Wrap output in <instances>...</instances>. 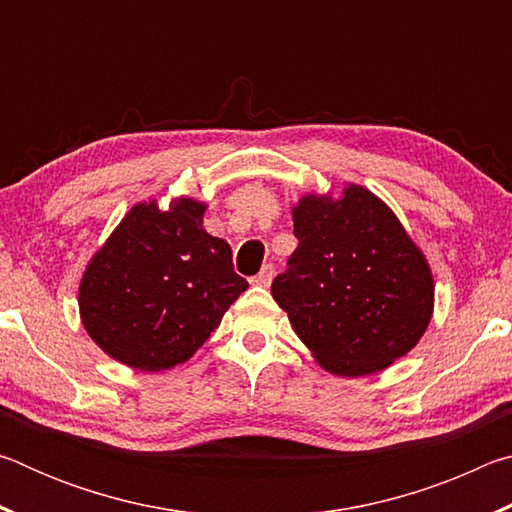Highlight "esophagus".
I'll return each mask as SVG.
<instances>
[{
	"instance_id": "esophagus-1",
	"label": "esophagus",
	"mask_w": 512,
	"mask_h": 512,
	"mask_svg": "<svg viewBox=\"0 0 512 512\" xmlns=\"http://www.w3.org/2000/svg\"><path fill=\"white\" fill-rule=\"evenodd\" d=\"M273 275H275V268H273L271 264H264V266H262V271H259V273H257L250 282L257 284V287H271Z\"/></svg>"
}]
</instances>
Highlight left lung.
<instances>
[{"instance_id": "8db88e82", "label": "left lung", "mask_w": 512, "mask_h": 512, "mask_svg": "<svg viewBox=\"0 0 512 512\" xmlns=\"http://www.w3.org/2000/svg\"><path fill=\"white\" fill-rule=\"evenodd\" d=\"M291 214L298 248L271 291L320 368L363 377L409 354L431 323L436 282L391 207L345 183L302 194Z\"/></svg>"}]
</instances>
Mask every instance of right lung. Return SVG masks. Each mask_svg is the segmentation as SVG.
Masks as SVG:
<instances>
[{
  "mask_svg": "<svg viewBox=\"0 0 512 512\" xmlns=\"http://www.w3.org/2000/svg\"><path fill=\"white\" fill-rule=\"evenodd\" d=\"M192 196L133 205L90 257L79 282L85 332L124 366L162 372L192 359L248 289L228 241L203 228Z\"/></svg>",
  "mask_w": 512,
  "mask_h": 512,
  "instance_id": "add662e5",
  "label": "right lung"
}]
</instances>
